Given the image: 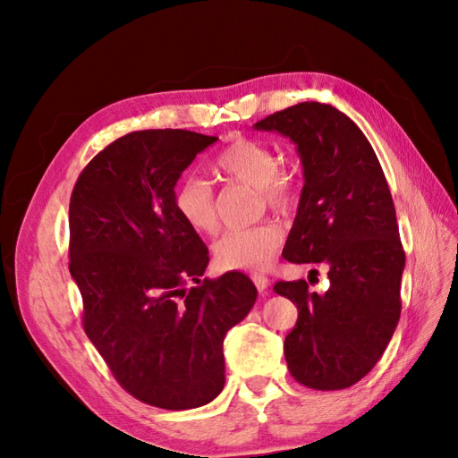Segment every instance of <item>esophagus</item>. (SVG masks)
<instances>
[{
    "mask_svg": "<svg viewBox=\"0 0 458 458\" xmlns=\"http://www.w3.org/2000/svg\"><path fill=\"white\" fill-rule=\"evenodd\" d=\"M251 280H253V284L257 285V290L260 293H267V290H268V278L265 276V274H253Z\"/></svg>",
    "mask_w": 458,
    "mask_h": 458,
    "instance_id": "1",
    "label": "esophagus"
}]
</instances>
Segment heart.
I'll return each instance as SVG.
<instances>
[{
    "mask_svg": "<svg viewBox=\"0 0 458 458\" xmlns=\"http://www.w3.org/2000/svg\"><path fill=\"white\" fill-rule=\"evenodd\" d=\"M215 173L233 184L259 191L260 199L276 213H290L297 201L293 176L278 166V155L267 143L238 138L218 153L213 163ZM174 208L186 225L203 236L218 230L215 193L201 178H184L174 190ZM284 243V230L274 222L251 228L230 230L215 247V263L222 270L260 272L267 270Z\"/></svg>",
    "mask_w": 458,
    "mask_h": 458,
    "instance_id": "b5f03b06",
    "label": "heart"
}]
</instances>
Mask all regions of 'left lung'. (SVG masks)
I'll use <instances>...</instances> for the list:
<instances>
[{
	"label": "left lung",
	"instance_id": "1",
	"mask_svg": "<svg viewBox=\"0 0 458 458\" xmlns=\"http://www.w3.org/2000/svg\"><path fill=\"white\" fill-rule=\"evenodd\" d=\"M255 130L290 138L303 165L282 257L330 268L324 293L305 280L274 285L299 310L284 342L287 369L307 387L345 389L380 360L401 317L404 251L389 186L360 128L326 103H297Z\"/></svg>",
	"mask_w": 458,
	"mask_h": 458
}]
</instances>
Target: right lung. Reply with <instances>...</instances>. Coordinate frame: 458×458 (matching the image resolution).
I'll use <instances>...</instances> for the list:
<instances>
[{
	"label": "right lung",
	"mask_w": 458,
	"mask_h": 458,
	"mask_svg": "<svg viewBox=\"0 0 458 458\" xmlns=\"http://www.w3.org/2000/svg\"><path fill=\"white\" fill-rule=\"evenodd\" d=\"M216 140L130 132L88 163L71 195L69 270L86 335L130 395L166 411L220 394L225 335L257 301L243 272L201 280L208 251L173 201L182 173Z\"/></svg>",
	"instance_id": "right-lung-1"
}]
</instances>
